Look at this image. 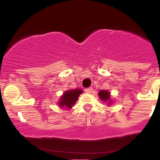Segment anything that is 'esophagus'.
Here are the masks:
<instances>
[{
  "label": "esophagus",
  "mask_w": 160,
  "mask_h": 160,
  "mask_svg": "<svg viewBox=\"0 0 160 160\" xmlns=\"http://www.w3.org/2000/svg\"><path fill=\"white\" fill-rule=\"evenodd\" d=\"M85 92L86 93H92L93 92L92 88H88V89H85Z\"/></svg>",
  "instance_id": "obj_1"
}]
</instances>
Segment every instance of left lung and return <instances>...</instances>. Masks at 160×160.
I'll list each match as a JSON object with an SVG mask.
<instances>
[{"instance_id":"left-lung-1","label":"left lung","mask_w":160,"mask_h":160,"mask_svg":"<svg viewBox=\"0 0 160 160\" xmlns=\"http://www.w3.org/2000/svg\"><path fill=\"white\" fill-rule=\"evenodd\" d=\"M98 95L101 98V99H102V101H104V102H107V101L110 99V94L108 91L101 90L98 92Z\"/></svg>"}]
</instances>
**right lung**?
Here are the masks:
<instances>
[{"instance_id":"add662e5","label":"right lung","mask_w":160,"mask_h":160,"mask_svg":"<svg viewBox=\"0 0 160 160\" xmlns=\"http://www.w3.org/2000/svg\"><path fill=\"white\" fill-rule=\"evenodd\" d=\"M82 91L81 89H75L72 90L67 91L64 93L61 97V100L59 102L60 107H65L67 108H71L74 105L75 102L78 101V98Z\"/></svg>"}]
</instances>
